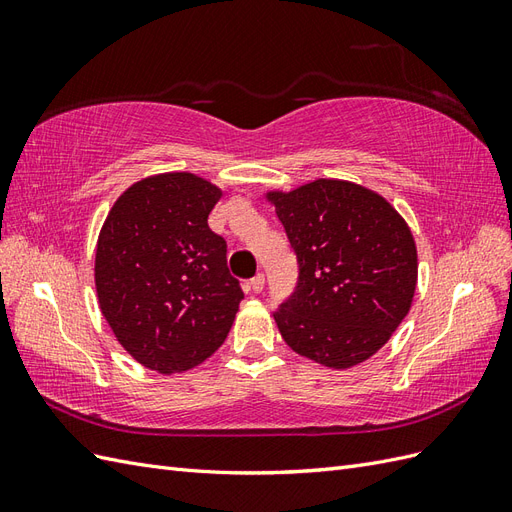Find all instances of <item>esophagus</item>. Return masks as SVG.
I'll list each match as a JSON object with an SVG mask.
<instances>
[{"instance_id":"1","label":"esophagus","mask_w":512,"mask_h":512,"mask_svg":"<svg viewBox=\"0 0 512 512\" xmlns=\"http://www.w3.org/2000/svg\"><path fill=\"white\" fill-rule=\"evenodd\" d=\"M250 288H252L254 292H260L262 288H265V275H262V273L254 275L252 280H250Z\"/></svg>"}]
</instances>
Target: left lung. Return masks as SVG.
I'll list each match as a JSON object with an SVG mask.
<instances>
[{"label":"left lung","instance_id":"obj_1","mask_svg":"<svg viewBox=\"0 0 512 512\" xmlns=\"http://www.w3.org/2000/svg\"><path fill=\"white\" fill-rule=\"evenodd\" d=\"M267 200L299 262L297 288L273 314L284 342L331 369L367 361L410 312L418 275L410 226L378 192L342 179Z\"/></svg>","mask_w":512,"mask_h":512}]
</instances>
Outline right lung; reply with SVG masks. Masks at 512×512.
Segmentation results:
<instances>
[{"label": "right lung", "instance_id": "obj_1", "mask_svg": "<svg viewBox=\"0 0 512 512\" xmlns=\"http://www.w3.org/2000/svg\"><path fill=\"white\" fill-rule=\"evenodd\" d=\"M222 190L192 173L136 181L108 211L96 292L117 342L170 376L203 363L235 322L243 290L207 218Z\"/></svg>", "mask_w": 512, "mask_h": 512}]
</instances>
